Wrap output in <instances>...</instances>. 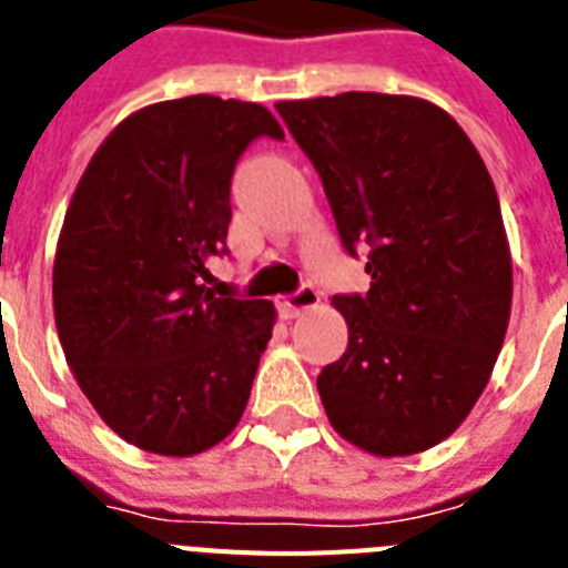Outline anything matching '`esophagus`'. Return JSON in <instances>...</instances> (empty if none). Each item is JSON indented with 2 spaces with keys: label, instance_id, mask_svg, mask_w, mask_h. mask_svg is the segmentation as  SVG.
Returning a JSON list of instances; mask_svg holds the SVG:
<instances>
[{
  "label": "esophagus",
  "instance_id": "obj_1",
  "mask_svg": "<svg viewBox=\"0 0 568 568\" xmlns=\"http://www.w3.org/2000/svg\"><path fill=\"white\" fill-rule=\"evenodd\" d=\"M321 301V295H318V290L315 287H310V284H304V287L298 290V293H293V295H287V298L281 301V315H284V318H298L301 313H304V310H313L315 304H318Z\"/></svg>",
  "mask_w": 568,
  "mask_h": 568
}]
</instances>
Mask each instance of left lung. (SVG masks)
<instances>
[{"instance_id":"obj_1","label":"left lung","mask_w":568,"mask_h":568,"mask_svg":"<svg viewBox=\"0 0 568 568\" xmlns=\"http://www.w3.org/2000/svg\"><path fill=\"white\" fill-rule=\"evenodd\" d=\"M275 110L318 170L344 247H369V293L333 298L349 341L321 369V404L364 453H424L471 413L509 327L511 255L489 170L426 99L349 90Z\"/></svg>"}]
</instances>
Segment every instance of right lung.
<instances>
[{
  "instance_id": "1",
  "label": "right lung",
  "mask_w": 568,
  "mask_h": 568,
  "mask_svg": "<svg viewBox=\"0 0 568 568\" xmlns=\"http://www.w3.org/2000/svg\"><path fill=\"white\" fill-rule=\"evenodd\" d=\"M267 108L170 99L130 113L99 144L64 213L53 315L64 358L99 418L144 453L190 458L244 415L273 301L204 287L227 253L230 179Z\"/></svg>"
}]
</instances>
